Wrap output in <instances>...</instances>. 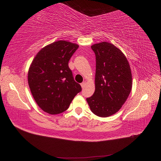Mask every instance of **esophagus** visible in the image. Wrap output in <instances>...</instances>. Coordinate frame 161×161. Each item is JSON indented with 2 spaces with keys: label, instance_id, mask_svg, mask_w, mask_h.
I'll return each instance as SVG.
<instances>
[{
  "label": "esophagus",
  "instance_id": "obj_1",
  "mask_svg": "<svg viewBox=\"0 0 161 161\" xmlns=\"http://www.w3.org/2000/svg\"><path fill=\"white\" fill-rule=\"evenodd\" d=\"M85 82H82V83L80 84V85H81V87H82V89H83L84 88V87H85Z\"/></svg>",
  "mask_w": 161,
  "mask_h": 161
}]
</instances>
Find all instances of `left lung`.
<instances>
[{
    "mask_svg": "<svg viewBox=\"0 0 161 161\" xmlns=\"http://www.w3.org/2000/svg\"><path fill=\"white\" fill-rule=\"evenodd\" d=\"M91 48L96 56L95 90L86 101L95 115L107 118L117 113L127 100L132 76L127 58L118 47L103 42Z\"/></svg>",
    "mask_w": 161,
    "mask_h": 161,
    "instance_id": "obj_1",
    "label": "left lung"
}]
</instances>
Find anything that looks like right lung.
Instances as JSON below:
<instances>
[{"label":"right lung","mask_w":161,"mask_h":161,"mask_svg":"<svg viewBox=\"0 0 161 161\" xmlns=\"http://www.w3.org/2000/svg\"><path fill=\"white\" fill-rule=\"evenodd\" d=\"M79 47L70 42L56 41L43 47L33 58L28 70V84L36 103L47 114L66 111L82 90L69 67Z\"/></svg>","instance_id":"obj_1"}]
</instances>
